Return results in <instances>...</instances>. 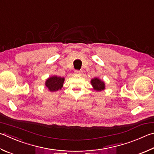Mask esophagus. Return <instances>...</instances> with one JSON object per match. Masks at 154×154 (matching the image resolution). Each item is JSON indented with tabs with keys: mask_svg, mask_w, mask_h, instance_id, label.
Here are the masks:
<instances>
[{
	"mask_svg": "<svg viewBox=\"0 0 154 154\" xmlns=\"http://www.w3.org/2000/svg\"><path fill=\"white\" fill-rule=\"evenodd\" d=\"M74 73H75V75H81V74L82 73V71H77V70H76V71H75Z\"/></svg>",
	"mask_w": 154,
	"mask_h": 154,
	"instance_id": "obj_1",
	"label": "esophagus"
}]
</instances>
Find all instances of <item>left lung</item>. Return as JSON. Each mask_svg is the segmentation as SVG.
I'll use <instances>...</instances> for the list:
<instances>
[{
  "label": "left lung",
  "mask_w": 154,
  "mask_h": 154,
  "mask_svg": "<svg viewBox=\"0 0 154 154\" xmlns=\"http://www.w3.org/2000/svg\"><path fill=\"white\" fill-rule=\"evenodd\" d=\"M91 84L93 89L96 91H101L105 89V83L104 81L99 79L98 77H94L91 80Z\"/></svg>",
  "instance_id": "8db88e82"
}]
</instances>
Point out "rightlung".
Masks as SVG:
<instances>
[{
  "label": "right lung",
  "mask_w": 154,
  "mask_h": 154,
  "mask_svg": "<svg viewBox=\"0 0 154 154\" xmlns=\"http://www.w3.org/2000/svg\"><path fill=\"white\" fill-rule=\"evenodd\" d=\"M65 82V78L53 75L48 77L45 82V85L48 88V91L51 92L57 91L63 88Z\"/></svg>",
  "instance_id": "add662e5"
}]
</instances>
